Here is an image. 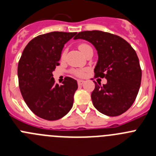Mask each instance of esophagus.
Wrapping results in <instances>:
<instances>
[{
	"label": "esophagus",
	"instance_id": "esophagus-1",
	"mask_svg": "<svg viewBox=\"0 0 156 156\" xmlns=\"http://www.w3.org/2000/svg\"><path fill=\"white\" fill-rule=\"evenodd\" d=\"M84 83H85V81H83V80H78V85H82Z\"/></svg>",
	"mask_w": 156,
	"mask_h": 156
}]
</instances>
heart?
Here are the masks:
<instances>
[{"label": "heart", "mask_w": 156, "mask_h": 156, "mask_svg": "<svg viewBox=\"0 0 156 156\" xmlns=\"http://www.w3.org/2000/svg\"><path fill=\"white\" fill-rule=\"evenodd\" d=\"M89 47V45L87 44H79V46H78V48L81 51V53L84 54L85 53V50H86L87 48H88ZM65 54H66V51H64L62 54V58H64V57L65 56ZM73 73L74 75H76V76L78 77H83L85 75V70H75V71H73Z\"/></svg>", "instance_id": "obj_1"}]
</instances>
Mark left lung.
<instances>
[{
  "mask_svg": "<svg viewBox=\"0 0 156 156\" xmlns=\"http://www.w3.org/2000/svg\"><path fill=\"white\" fill-rule=\"evenodd\" d=\"M74 39H84L94 45L98 55L95 78L107 79L103 86L94 82L91 95L93 105L108 116L126 112L136 98L142 80L135 51L122 37L101 30L79 32Z\"/></svg>",
  "mask_w": 156,
  "mask_h": 156,
  "instance_id": "1",
  "label": "left lung"
}]
</instances>
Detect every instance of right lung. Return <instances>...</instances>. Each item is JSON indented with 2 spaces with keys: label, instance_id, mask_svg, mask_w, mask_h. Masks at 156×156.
<instances>
[{
  "label": "right lung",
  "instance_id": "obj_1",
  "mask_svg": "<svg viewBox=\"0 0 156 156\" xmlns=\"http://www.w3.org/2000/svg\"><path fill=\"white\" fill-rule=\"evenodd\" d=\"M76 34L53 31L38 35L27 44L18 62L17 76L23 98L34 114L45 120H58L73 106L77 81L66 77L63 85H58L52 71L59 65L65 44Z\"/></svg>",
  "mask_w": 156,
  "mask_h": 156
}]
</instances>
